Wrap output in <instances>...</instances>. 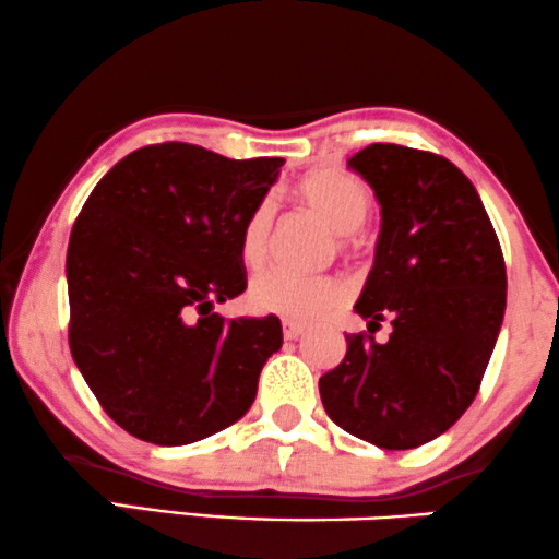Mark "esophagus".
Segmentation results:
<instances>
[{
  "label": "esophagus",
  "instance_id": "1",
  "mask_svg": "<svg viewBox=\"0 0 559 559\" xmlns=\"http://www.w3.org/2000/svg\"><path fill=\"white\" fill-rule=\"evenodd\" d=\"M302 333H305V325H299V322H289V320L282 322V335H285V340H297Z\"/></svg>",
  "mask_w": 559,
  "mask_h": 559
}]
</instances>
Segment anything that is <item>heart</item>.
Instances as JSON below:
<instances>
[{
    "instance_id": "b5f03b06",
    "label": "heart",
    "mask_w": 559,
    "mask_h": 559,
    "mask_svg": "<svg viewBox=\"0 0 559 559\" xmlns=\"http://www.w3.org/2000/svg\"><path fill=\"white\" fill-rule=\"evenodd\" d=\"M295 197L310 212L337 231V249L343 254L355 249V229L368 219L373 193L353 174L340 168H318L295 183ZM274 226V204L262 199L252 206L239 229V260L249 272H260L270 257ZM350 297V287L335 274L305 277L293 272H270L249 289L247 302L257 314H274L289 322H314L340 310Z\"/></svg>"
}]
</instances>
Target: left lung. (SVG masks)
Returning a JSON list of instances; mask_svg holds the SVG:
<instances>
[{"instance_id":"obj_1","label":"left lung","mask_w":559,"mask_h":559,"mask_svg":"<svg viewBox=\"0 0 559 559\" xmlns=\"http://www.w3.org/2000/svg\"><path fill=\"white\" fill-rule=\"evenodd\" d=\"M347 168L380 201L376 264L355 312L368 333L320 378V399L343 431L388 451L449 431L479 393L507 307V266L474 183L449 158L373 143ZM391 319L389 343L372 333Z\"/></svg>"}]
</instances>
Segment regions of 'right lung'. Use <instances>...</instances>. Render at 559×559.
Segmentation results:
<instances>
[{
  "instance_id": "obj_1",
  "label": "right lung",
  "mask_w": 559,
  "mask_h": 559,
  "mask_svg": "<svg viewBox=\"0 0 559 559\" xmlns=\"http://www.w3.org/2000/svg\"><path fill=\"white\" fill-rule=\"evenodd\" d=\"M285 158L234 160L166 141L120 158L68 245V340L95 399L135 439L183 447L254 403L280 318L224 320L247 289L239 229Z\"/></svg>"
}]
</instances>
